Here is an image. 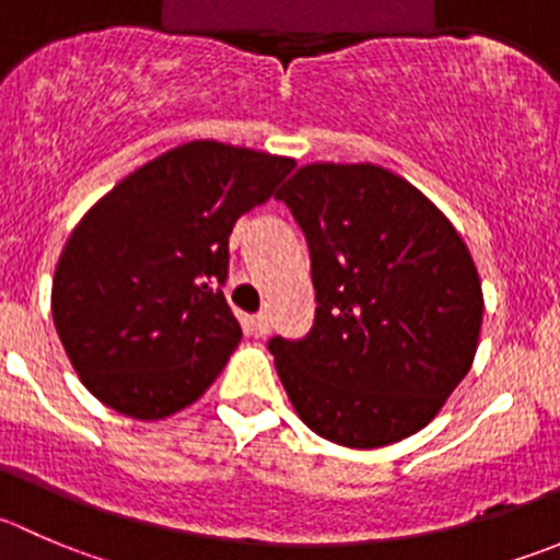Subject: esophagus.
Instances as JSON below:
<instances>
[{
	"instance_id": "34e87169",
	"label": "esophagus",
	"mask_w": 560,
	"mask_h": 560,
	"mask_svg": "<svg viewBox=\"0 0 560 560\" xmlns=\"http://www.w3.org/2000/svg\"><path fill=\"white\" fill-rule=\"evenodd\" d=\"M248 325H252L254 334L265 336V334H268V330H270V317H268V314H265V312H259V314H254L252 323H248Z\"/></svg>"
}]
</instances>
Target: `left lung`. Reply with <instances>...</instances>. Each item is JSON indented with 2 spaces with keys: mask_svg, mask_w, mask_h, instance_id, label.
<instances>
[{
  "mask_svg": "<svg viewBox=\"0 0 560 560\" xmlns=\"http://www.w3.org/2000/svg\"><path fill=\"white\" fill-rule=\"evenodd\" d=\"M306 235L317 314L270 339L303 424L347 448L424 430L476 358L485 295L452 221L377 164H306L276 194Z\"/></svg>",
  "mask_w": 560,
  "mask_h": 560,
  "instance_id": "1",
  "label": "left lung"
}]
</instances>
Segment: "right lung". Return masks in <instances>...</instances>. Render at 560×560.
<instances>
[{
  "label": "right lung",
  "mask_w": 560,
  "mask_h": 560,
  "mask_svg": "<svg viewBox=\"0 0 560 560\" xmlns=\"http://www.w3.org/2000/svg\"><path fill=\"white\" fill-rule=\"evenodd\" d=\"M292 166L199 139L130 172L86 210L59 254L51 314L95 399L159 421L213 385L243 339L221 292L232 226Z\"/></svg>",
  "instance_id": "add662e5"
}]
</instances>
